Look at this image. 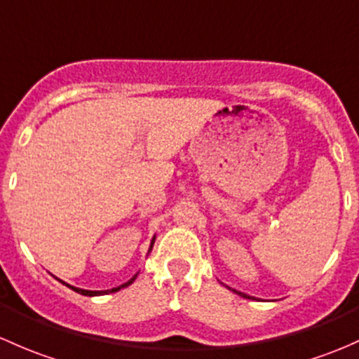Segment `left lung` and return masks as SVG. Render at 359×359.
Segmentation results:
<instances>
[{
    "mask_svg": "<svg viewBox=\"0 0 359 359\" xmlns=\"http://www.w3.org/2000/svg\"><path fill=\"white\" fill-rule=\"evenodd\" d=\"M230 289V287H229ZM232 292H236V294H239L241 297H246V299H252L251 296H248V294H244V292H239V290H236V289H232Z\"/></svg>",
    "mask_w": 359,
    "mask_h": 359,
    "instance_id": "obj_1",
    "label": "left lung"
}]
</instances>
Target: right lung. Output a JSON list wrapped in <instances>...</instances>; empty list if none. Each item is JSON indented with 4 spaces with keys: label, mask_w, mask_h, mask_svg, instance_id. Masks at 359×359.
Here are the masks:
<instances>
[{
    "label": "right lung",
    "mask_w": 359,
    "mask_h": 359,
    "mask_svg": "<svg viewBox=\"0 0 359 359\" xmlns=\"http://www.w3.org/2000/svg\"><path fill=\"white\" fill-rule=\"evenodd\" d=\"M154 239H156V237H153V239H151V244H149V249H148V252H151V249H153V244H154ZM139 273V271H137ZM137 273L134 275V277L130 278V280H127L126 284H122V285H118V287H113V289H108V290H86V289H79V287H74V285H69V284H65V282L63 280H58L60 282H63V284L67 285V287H70L72 290H75V292H79V294H82V296H104V294H110V292H116V290H120V289H123V287H127V285H130L132 282L135 280V277H137Z\"/></svg>",
    "instance_id": "1"
}]
</instances>
